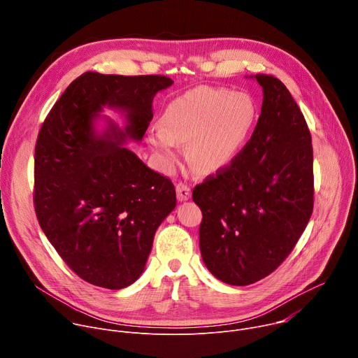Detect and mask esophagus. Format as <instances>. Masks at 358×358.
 <instances>
[{
  "mask_svg": "<svg viewBox=\"0 0 358 358\" xmlns=\"http://www.w3.org/2000/svg\"><path fill=\"white\" fill-rule=\"evenodd\" d=\"M176 191H177L178 201H187L191 196V187L185 182H178L176 185Z\"/></svg>",
  "mask_w": 358,
  "mask_h": 358,
  "instance_id": "obj_1",
  "label": "esophagus"
}]
</instances>
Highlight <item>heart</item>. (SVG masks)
<instances>
[{
	"instance_id": "obj_1",
	"label": "heart",
	"mask_w": 358,
	"mask_h": 358,
	"mask_svg": "<svg viewBox=\"0 0 358 358\" xmlns=\"http://www.w3.org/2000/svg\"><path fill=\"white\" fill-rule=\"evenodd\" d=\"M258 116L246 92L198 86L166 106L162 126H151L147 138L164 167L177 162L178 143H188V159L201 173L228 166L245 145Z\"/></svg>"
}]
</instances>
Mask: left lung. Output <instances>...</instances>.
Listing matches in <instances>:
<instances>
[{"label":"left lung","instance_id":"8db88e82","mask_svg":"<svg viewBox=\"0 0 358 358\" xmlns=\"http://www.w3.org/2000/svg\"><path fill=\"white\" fill-rule=\"evenodd\" d=\"M250 140L231 164L195 185L199 249L220 280L246 286L287 258L313 213L312 136L294 99L272 75Z\"/></svg>","mask_w":358,"mask_h":358}]
</instances>
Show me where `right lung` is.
I'll return each instance as SVG.
<instances>
[{"label":"right lung","instance_id":"1","mask_svg":"<svg viewBox=\"0 0 358 358\" xmlns=\"http://www.w3.org/2000/svg\"><path fill=\"white\" fill-rule=\"evenodd\" d=\"M171 85L162 75L85 72L39 130L34 166L38 222L64 262L94 286L117 290L136 282L159 225L176 208L171 180L123 147L143 138L152 99ZM105 106L127 113L123 131L111 121L103 134L94 130Z\"/></svg>","mask_w":358,"mask_h":358}]
</instances>
